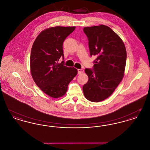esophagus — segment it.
<instances>
[{
	"mask_svg": "<svg viewBox=\"0 0 150 150\" xmlns=\"http://www.w3.org/2000/svg\"><path fill=\"white\" fill-rule=\"evenodd\" d=\"M83 72H84V70L83 69H78V74L79 75L81 74L82 73H83Z\"/></svg>",
	"mask_w": 150,
	"mask_h": 150,
	"instance_id": "obj_1",
	"label": "esophagus"
}]
</instances>
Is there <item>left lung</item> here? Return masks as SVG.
I'll return each instance as SVG.
<instances>
[{"instance_id": "8db88e82", "label": "left lung", "mask_w": 150, "mask_h": 150, "mask_svg": "<svg viewBox=\"0 0 150 150\" xmlns=\"http://www.w3.org/2000/svg\"><path fill=\"white\" fill-rule=\"evenodd\" d=\"M91 56L97 58L92 69H86L88 81L83 86L86 98L98 102L110 97L124 75L127 52L121 38L105 25L83 29Z\"/></svg>"}]
</instances>
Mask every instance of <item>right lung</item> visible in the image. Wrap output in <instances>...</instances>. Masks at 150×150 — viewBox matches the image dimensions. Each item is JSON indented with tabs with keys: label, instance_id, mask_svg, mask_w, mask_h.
Instances as JSON below:
<instances>
[{
	"label": "right lung",
	"instance_id": "obj_1",
	"mask_svg": "<svg viewBox=\"0 0 150 150\" xmlns=\"http://www.w3.org/2000/svg\"><path fill=\"white\" fill-rule=\"evenodd\" d=\"M75 27L56 26L44 30L33 43L30 55V68L36 84L48 96L57 98L63 96L67 87L78 74L74 67L59 63L64 59L63 43Z\"/></svg>",
	"mask_w": 150,
	"mask_h": 150
}]
</instances>
